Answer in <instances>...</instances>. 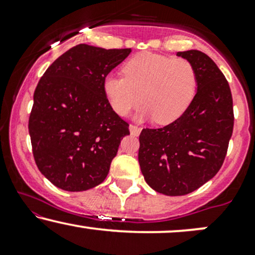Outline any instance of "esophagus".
Instances as JSON below:
<instances>
[{
    "label": "esophagus",
    "mask_w": 255,
    "mask_h": 255,
    "mask_svg": "<svg viewBox=\"0 0 255 255\" xmlns=\"http://www.w3.org/2000/svg\"><path fill=\"white\" fill-rule=\"evenodd\" d=\"M129 130H130V134H133V135L137 136L140 134V131H141V128H139L135 125H130L129 126Z\"/></svg>",
    "instance_id": "obj_1"
}]
</instances>
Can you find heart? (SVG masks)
Listing matches in <instances>:
<instances>
[{"label": "heart", "mask_w": 255, "mask_h": 255, "mask_svg": "<svg viewBox=\"0 0 255 255\" xmlns=\"http://www.w3.org/2000/svg\"><path fill=\"white\" fill-rule=\"evenodd\" d=\"M124 74H108L103 81L105 97L120 116L128 115L141 101L145 105L137 120L171 124L186 113L197 92V72L182 57L145 52L126 62Z\"/></svg>", "instance_id": "b5f03b06"}]
</instances>
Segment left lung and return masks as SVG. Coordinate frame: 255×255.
Instances as JSON below:
<instances>
[{
  "label": "left lung",
  "instance_id": "obj_1",
  "mask_svg": "<svg viewBox=\"0 0 255 255\" xmlns=\"http://www.w3.org/2000/svg\"><path fill=\"white\" fill-rule=\"evenodd\" d=\"M194 66L198 90L186 113L165 127L140 133L139 164L145 181L162 194L194 192L219 171L234 128L227 79L204 52H177Z\"/></svg>",
  "mask_w": 255,
  "mask_h": 255
}]
</instances>
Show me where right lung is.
I'll return each mask as SVG.
<instances>
[{
	"instance_id": "right-lung-1",
	"label": "right lung",
	"mask_w": 255,
	"mask_h": 255,
	"mask_svg": "<svg viewBox=\"0 0 255 255\" xmlns=\"http://www.w3.org/2000/svg\"><path fill=\"white\" fill-rule=\"evenodd\" d=\"M130 49L79 44L46 69L33 95L28 131L39 171L81 192L102 183L129 125L111 109L103 81Z\"/></svg>"
}]
</instances>
